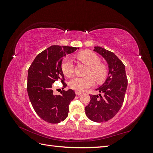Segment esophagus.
<instances>
[{"mask_svg": "<svg viewBox=\"0 0 153 153\" xmlns=\"http://www.w3.org/2000/svg\"><path fill=\"white\" fill-rule=\"evenodd\" d=\"M82 93V92H80V91H75L76 95H80V94H81Z\"/></svg>", "mask_w": 153, "mask_h": 153, "instance_id": "esophagus-1", "label": "esophagus"}]
</instances>
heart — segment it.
<instances>
[{
    "label": "heart",
    "instance_id": "obj_1",
    "mask_svg": "<svg viewBox=\"0 0 153 153\" xmlns=\"http://www.w3.org/2000/svg\"><path fill=\"white\" fill-rule=\"evenodd\" d=\"M76 57L79 61L88 66L86 76L73 77L69 84L73 89L84 91L94 85V79L98 83L103 82L107 76V68L100 62V57L91 50H84L78 53ZM73 63L69 57H65L62 61L61 69L66 76H70L73 72Z\"/></svg>",
    "mask_w": 153,
    "mask_h": 153
}]
</instances>
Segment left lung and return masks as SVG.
Masks as SVG:
<instances>
[{"label":"left lung","instance_id":"1","mask_svg":"<svg viewBox=\"0 0 153 153\" xmlns=\"http://www.w3.org/2000/svg\"><path fill=\"white\" fill-rule=\"evenodd\" d=\"M94 51L105 58L109 68L108 76L104 84L96 89L103 96L90 95L91 101L85 106V114L96 123L108 121L121 109L127 89L128 79L123 62L113 52L100 47Z\"/></svg>","mask_w":153,"mask_h":153}]
</instances>
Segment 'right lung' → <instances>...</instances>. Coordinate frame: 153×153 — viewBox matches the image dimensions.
I'll return each mask as SVG.
<instances>
[{
  "label": "right lung",
  "mask_w": 153,
  "mask_h": 153,
  "mask_svg": "<svg viewBox=\"0 0 153 153\" xmlns=\"http://www.w3.org/2000/svg\"><path fill=\"white\" fill-rule=\"evenodd\" d=\"M77 49L68 46H51L37 55L29 68L27 89L29 100L36 114L46 122L56 124L68 117L69 105L75 98V91L63 90L61 94L54 95L52 87L59 79L62 89L67 86L61 69L62 59Z\"/></svg>",
  "instance_id": "right-lung-1"
}]
</instances>
